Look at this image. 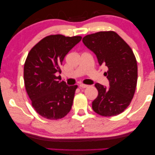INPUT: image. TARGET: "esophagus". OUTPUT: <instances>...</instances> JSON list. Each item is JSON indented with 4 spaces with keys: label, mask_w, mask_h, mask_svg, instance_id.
Returning a JSON list of instances; mask_svg holds the SVG:
<instances>
[{
    "label": "esophagus",
    "mask_w": 155,
    "mask_h": 155,
    "mask_svg": "<svg viewBox=\"0 0 155 155\" xmlns=\"http://www.w3.org/2000/svg\"><path fill=\"white\" fill-rule=\"evenodd\" d=\"M89 85H87V84H80V88L81 89H84V88H87L88 87Z\"/></svg>",
    "instance_id": "esophagus-1"
}]
</instances>
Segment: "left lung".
Here are the masks:
<instances>
[{
	"instance_id": "8db88e82",
	"label": "left lung",
	"mask_w": 155,
	"mask_h": 155,
	"mask_svg": "<svg viewBox=\"0 0 155 155\" xmlns=\"http://www.w3.org/2000/svg\"><path fill=\"white\" fill-rule=\"evenodd\" d=\"M82 42L96 54L99 65L107 68L104 75L110 87L95 84L98 96L92 101L93 110L108 117L121 114L130 104L137 86V65L132 49L114 31L86 35Z\"/></svg>"
}]
</instances>
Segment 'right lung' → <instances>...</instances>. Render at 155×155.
Listing matches in <instances>:
<instances>
[{"mask_svg":"<svg viewBox=\"0 0 155 155\" xmlns=\"http://www.w3.org/2000/svg\"><path fill=\"white\" fill-rule=\"evenodd\" d=\"M82 39L62 35L44 37L31 48L24 65L25 89L37 113L49 120L61 119L71 111L78 85L60 82L65 55Z\"/></svg>","mask_w":155,"mask_h":155,"instance_id":"obj_1","label":"right lung"}]
</instances>
